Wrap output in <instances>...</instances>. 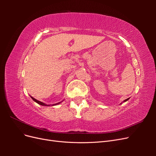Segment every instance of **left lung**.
<instances>
[{
	"instance_id": "obj_1",
	"label": "left lung",
	"mask_w": 156,
	"mask_h": 156,
	"mask_svg": "<svg viewBox=\"0 0 156 156\" xmlns=\"http://www.w3.org/2000/svg\"><path fill=\"white\" fill-rule=\"evenodd\" d=\"M129 98H127V99H126V100H124V101L123 102H126V101H127V100H129ZM120 104H122V103H120Z\"/></svg>"
}]
</instances>
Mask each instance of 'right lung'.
Here are the masks:
<instances>
[{
    "label": "right lung",
    "instance_id": "obj_1",
    "mask_svg": "<svg viewBox=\"0 0 156 156\" xmlns=\"http://www.w3.org/2000/svg\"><path fill=\"white\" fill-rule=\"evenodd\" d=\"M30 97H31V98H32V100H33V101H34L35 102H36V103H37V104L41 105H42V106H50V105H47V104H45V103H43V102L40 101H38V100H37L36 99L32 97V96H30ZM63 101H64V100H63ZM63 101H60V102H58V103H55V104H53V105H51V106H54V105H58V104H60V103H62Z\"/></svg>",
    "mask_w": 156,
    "mask_h": 156
}]
</instances>
